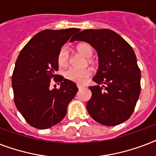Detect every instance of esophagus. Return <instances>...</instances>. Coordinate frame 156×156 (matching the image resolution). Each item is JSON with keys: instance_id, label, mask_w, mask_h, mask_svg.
Returning <instances> with one entry per match:
<instances>
[{"instance_id": "34e87169", "label": "esophagus", "mask_w": 156, "mask_h": 156, "mask_svg": "<svg viewBox=\"0 0 156 156\" xmlns=\"http://www.w3.org/2000/svg\"><path fill=\"white\" fill-rule=\"evenodd\" d=\"M77 87H78V88L80 90V89H82V88L83 87V85H81V84H77Z\"/></svg>"}]
</instances>
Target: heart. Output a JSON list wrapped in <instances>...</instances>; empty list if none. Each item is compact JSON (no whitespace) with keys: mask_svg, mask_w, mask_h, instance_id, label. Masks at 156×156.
I'll return each mask as SVG.
<instances>
[{"mask_svg":"<svg viewBox=\"0 0 156 156\" xmlns=\"http://www.w3.org/2000/svg\"><path fill=\"white\" fill-rule=\"evenodd\" d=\"M77 51L84 56L87 57V61L89 65L92 66H95L96 61L91 57L94 52V49L91 45L87 43L80 44L77 46ZM57 62L61 67H66L68 66L69 63V53L67 48L64 47L60 50L58 56H57ZM90 75H91V70L90 69L88 68L83 69L70 68L65 72V77L68 80H70L78 84H83L85 83Z\"/></svg>","mask_w":156,"mask_h":156,"instance_id":"b5f03b06","label":"heart"}]
</instances>
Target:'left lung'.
<instances>
[{"label":"left lung","mask_w":156,"mask_h":156,"mask_svg":"<svg viewBox=\"0 0 156 156\" xmlns=\"http://www.w3.org/2000/svg\"><path fill=\"white\" fill-rule=\"evenodd\" d=\"M90 44L98 52L99 69L90 87L92 95L88 113L104 126H114L128 120L141 91V70L131 46L113 30H84L73 40ZM102 85V86H100Z\"/></svg>","instance_id":"1"}]
</instances>
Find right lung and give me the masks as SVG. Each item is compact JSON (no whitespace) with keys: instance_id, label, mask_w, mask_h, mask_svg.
I'll return each mask as SVG.
<instances>
[{"instance_id":"obj_1","label":"right lung","mask_w":156,"mask_h":156,"mask_svg":"<svg viewBox=\"0 0 156 156\" xmlns=\"http://www.w3.org/2000/svg\"><path fill=\"white\" fill-rule=\"evenodd\" d=\"M79 30L78 28L42 30L18 55L12 75L13 99L26 121L35 128L45 129L59 123L78 92L75 83L56 72L61 47ZM52 79L61 82V87L50 90Z\"/></svg>"}]
</instances>
